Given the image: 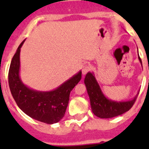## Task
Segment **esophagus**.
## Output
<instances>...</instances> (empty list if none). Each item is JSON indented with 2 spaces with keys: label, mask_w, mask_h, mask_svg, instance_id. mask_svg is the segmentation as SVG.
Listing matches in <instances>:
<instances>
[{
  "label": "esophagus",
  "mask_w": 149,
  "mask_h": 149,
  "mask_svg": "<svg viewBox=\"0 0 149 149\" xmlns=\"http://www.w3.org/2000/svg\"><path fill=\"white\" fill-rule=\"evenodd\" d=\"M91 67L89 65H85L83 66V69H82V73L83 75H86L89 71H91Z\"/></svg>",
  "instance_id": "1"
}]
</instances>
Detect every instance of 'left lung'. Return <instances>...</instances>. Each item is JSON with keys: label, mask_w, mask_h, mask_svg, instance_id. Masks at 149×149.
Returning a JSON list of instances; mask_svg holds the SVG:
<instances>
[{"label": "left lung", "mask_w": 149, "mask_h": 149, "mask_svg": "<svg viewBox=\"0 0 149 149\" xmlns=\"http://www.w3.org/2000/svg\"><path fill=\"white\" fill-rule=\"evenodd\" d=\"M139 59L141 64L139 55ZM84 84L86 85L87 93L91 100L92 111L94 115L100 118H113L129 111L134 104L139 94L138 93L133 99L127 101L111 100L104 96L94 77V74L91 72L86 73L84 79Z\"/></svg>", "instance_id": "8db88e82"}]
</instances>
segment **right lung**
Instances as JSON below:
<instances>
[{
  "instance_id": "obj_1",
  "label": "right lung",
  "mask_w": 149,
  "mask_h": 149,
  "mask_svg": "<svg viewBox=\"0 0 149 149\" xmlns=\"http://www.w3.org/2000/svg\"><path fill=\"white\" fill-rule=\"evenodd\" d=\"M24 40L17 48L10 63L8 84L16 104L24 113L46 124L58 122L64 117L70 92L81 79L79 71L62 85L51 91H38L24 85L20 78V52Z\"/></svg>"
}]
</instances>
